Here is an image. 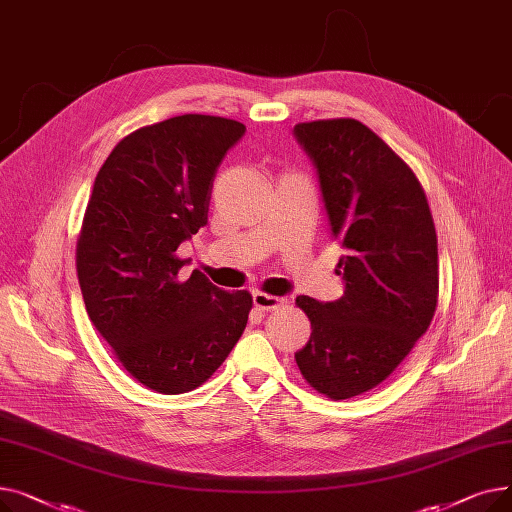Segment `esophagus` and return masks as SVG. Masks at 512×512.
<instances>
[{
    "mask_svg": "<svg viewBox=\"0 0 512 512\" xmlns=\"http://www.w3.org/2000/svg\"><path fill=\"white\" fill-rule=\"evenodd\" d=\"M286 303V299L282 297H274V294H265V292H255L253 294V305L259 311H276L278 307H282Z\"/></svg>",
    "mask_w": 512,
    "mask_h": 512,
    "instance_id": "34e87169",
    "label": "esophagus"
}]
</instances>
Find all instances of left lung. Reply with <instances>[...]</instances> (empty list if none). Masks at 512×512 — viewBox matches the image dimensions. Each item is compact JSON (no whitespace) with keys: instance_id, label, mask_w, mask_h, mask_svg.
<instances>
[{"instance_id":"1","label":"left lung","mask_w":512,"mask_h":512,"mask_svg":"<svg viewBox=\"0 0 512 512\" xmlns=\"http://www.w3.org/2000/svg\"><path fill=\"white\" fill-rule=\"evenodd\" d=\"M294 137L313 161L330 234L344 249L342 297H297L311 338L294 359L313 390L344 400L382 384L432 324L436 226L415 172L359 120L301 122Z\"/></svg>"}]
</instances>
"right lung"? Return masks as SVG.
<instances>
[{
	"mask_svg": "<svg viewBox=\"0 0 512 512\" xmlns=\"http://www.w3.org/2000/svg\"><path fill=\"white\" fill-rule=\"evenodd\" d=\"M245 124L184 114L124 137L95 178L76 272L95 330L134 380L159 394L207 382L247 328L253 297L195 270L180 242L207 224L211 186Z\"/></svg>",
	"mask_w": 512,
	"mask_h": 512,
	"instance_id": "1",
	"label": "right lung"
}]
</instances>
